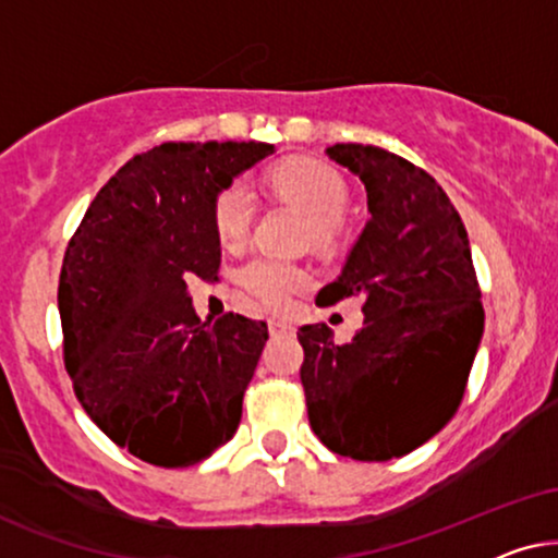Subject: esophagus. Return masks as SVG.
Listing matches in <instances>:
<instances>
[{"label":"esophagus","instance_id":"1","mask_svg":"<svg viewBox=\"0 0 558 558\" xmlns=\"http://www.w3.org/2000/svg\"><path fill=\"white\" fill-rule=\"evenodd\" d=\"M267 326H270L272 337H278V333H291L293 331V326L288 324V322H283V318H270V322H267Z\"/></svg>","mask_w":558,"mask_h":558}]
</instances>
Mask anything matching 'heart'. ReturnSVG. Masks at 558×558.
Returning <instances> with one entry per match:
<instances>
[{
  "label": "heart",
  "mask_w": 558,
  "mask_h": 558,
  "mask_svg": "<svg viewBox=\"0 0 558 558\" xmlns=\"http://www.w3.org/2000/svg\"><path fill=\"white\" fill-rule=\"evenodd\" d=\"M270 185L280 198L308 214V236L316 247H331L341 234V214L347 209L349 189L337 170L314 158L283 160L270 173ZM214 232L225 247L234 250L250 236L255 221V196L247 185L227 183L211 202ZM242 291L270 311H286L293 295L311 286L306 267L278 257H252L236 272Z\"/></svg>",
  "instance_id": "b5f03b06"
}]
</instances>
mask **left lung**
<instances>
[{"mask_svg":"<svg viewBox=\"0 0 558 558\" xmlns=\"http://www.w3.org/2000/svg\"><path fill=\"white\" fill-rule=\"evenodd\" d=\"M326 153L365 183L369 221L316 303L362 295L365 324L344 344L326 324L299 329L308 423L333 454L388 462L454 418L485 329L482 293L462 217L426 170L375 145Z\"/></svg>","mask_w":558,"mask_h":558,"instance_id":"obj_1","label":"left lung"}]
</instances>
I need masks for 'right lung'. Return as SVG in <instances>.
<instances>
[{
  "label": "right lung",
  "instance_id": "1",
  "mask_svg": "<svg viewBox=\"0 0 558 558\" xmlns=\"http://www.w3.org/2000/svg\"><path fill=\"white\" fill-rule=\"evenodd\" d=\"M267 143H162L124 162L63 255L58 308L73 392L117 447L191 466L234 436L267 324H204L185 278L219 280L211 202Z\"/></svg>",
  "mask_w": 558,
  "mask_h": 558
}]
</instances>
